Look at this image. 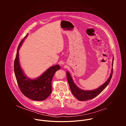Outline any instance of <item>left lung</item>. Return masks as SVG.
I'll list each match as a JSON object with an SVG mask.
<instances>
[{"label":"left lung","mask_w":126,"mask_h":126,"mask_svg":"<svg viewBox=\"0 0 126 126\" xmlns=\"http://www.w3.org/2000/svg\"><path fill=\"white\" fill-rule=\"evenodd\" d=\"M112 69L111 74L110 75L109 77L108 78L107 80L102 85L99 86L96 89L93 90H84L80 88H79L74 82L70 74L68 71H67V78L68 80V82L71 91L73 95L79 101H84L92 99L97 96H98L101 92L103 91V90L108 86L110 83L112 74H113V62H114V56H113L112 59Z\"/></svg>","instance_id":"obj_1"}]
</instances>
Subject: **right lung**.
<instances>
[{"mask_svg": "<svg viewBox=\"0 0 126 126\" xmlns=\"http://www.w3.org/2000/svg\"><path fill=\"white\" fill-rule=\"evenodd\" d=\"M28 34L21 41L17 50L14 63L15 77L21 92L26 97L34 101H43L51 93V82L54 75L60 70L59 65L51 66L38 77L31 79L28 77L22 69L19 58V50Z\"/></svg>", "mask_w": 126, "mask_h": 126, "instance_id": "add662e5", "label": "right lung"}]
</instances>
